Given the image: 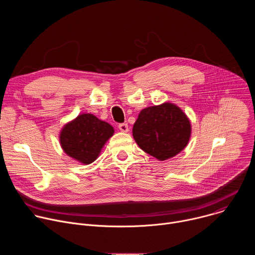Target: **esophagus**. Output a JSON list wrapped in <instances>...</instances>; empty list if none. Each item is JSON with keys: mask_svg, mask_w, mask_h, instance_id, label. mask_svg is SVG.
Segmentation results:
<instances>
[{"mask_svg": "<svg viewBox=\"0 0 255 255\" xmlns=\"http://www.w3.org/2000/svg\"><path fill=\"white\" fill-rule=\"evenodd\" d=\"M119 129L122 131V132H128L129 131V128H128V124L127 123H120L118 125Z\"/></svg>", "mask_w": 255, "mask_h": 255, "instance_id": "esophagus-1", "label": "esophagus"}]
</instances>
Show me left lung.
Returning <instances> with one entry per match:
<instances>
[{"mask_svg":"<svg viewBox=\"0 0 255 255\" xmlns=\"http://www.w3.org/2000/svg\"><path fill=\"white\" fill-rule=\"evenodd\" d=\"M132 133L143 151L159 160H166L187 146L191 124L178 107L165 103L143 109Z\"/></svg>","mask_w":255,"mask_h":255,"instance_id":"1","label":"left lung"}]
</instances>
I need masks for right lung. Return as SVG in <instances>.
<instances>
[{"mask_svg":"<svg viewBox=\"0 0 255 255\" xmlns=\"http://www.w3.org/2000/svg\"><path fill=\"white\" fill-rule=\"evenodd\" d=\"M114 133L113 127L92 114L80 115L64 126L60 143L64 152L85 164L92 163L106 141Z\"/></svg>","mask_w":255,"mask_h":255,"instance_id":"add662e5","label":"right lung"}]
</instances>
